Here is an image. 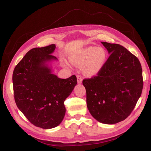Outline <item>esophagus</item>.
Masks as SVG:
<instances>
[{
	"mask_svg": "<svg viewBox=\"0 0 151 151\" xmlns=\"http://www.w3.org/2000/svg\"><path fill=\"white\" fill-rule=\"evenodd\" d=\"M77 83H78L79 84L82 83V82H83V78H82V77L81 76L77 75Z\"/></svg>",
	"mask_w": 151,
	"mask_h": 151,
	"instance_id": "34e87169",
	"label": "esophagus"
}]
</instances>
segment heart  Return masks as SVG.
Segmentation results:
<instances>
[{
    "label": "heart",
    "instance_id": "b5f03b06",
    "mask_svg": "<svg viewBox=\"0 0 151 151\" xmlns=\"http://www.w3.org/2000/svg\"><path fill=\"white\" fill-rule=\"evenodd\" d=\"M106 59V52L102 48L88 47L77 52L74 63L78 67H84L86 75H96L101 69Z\"/></svg>",
    "mask_w": 151,
    "mask_h": 151
}]
</instances>
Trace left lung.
<instances>
[{"mask_svg": "<svg viewBox=\"0 0 151 151\" xmlns=\"http://www.w3.org/2000/svg\"><path fill=\"white\" fill-rule=\"evenodd\" d=\"M110 55L97 76L85 79L89 111L96 120L115 124L133 111L143 88L139 59L120 45L101 42Z\"/></svg>", "mask_w": 151, "mask_h": 151, "instance_id": "left-lung-1", "label": "left lung"}]
</instances>
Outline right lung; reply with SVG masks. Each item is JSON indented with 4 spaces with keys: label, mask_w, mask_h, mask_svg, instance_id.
Segmentation results:
<instances>
[{
    "label": "right lung",
    "mask_w": 151,
    "mask_h": 151,
    "mask_svg": "<svg viewBox=\"0 0 151 151\" xmlns=\"http://www.w3.org/2000/svg\"><path fill=\"white\" fill-rule=\"evenodd\" d=\"M55 44L30 50L14 68V96L17 108L32 124L50 129L60 124L64 101L77 84L75 75L62 79L52 73Z\"/></svg>",
    "instance_id": "1"
}]
</instances>
